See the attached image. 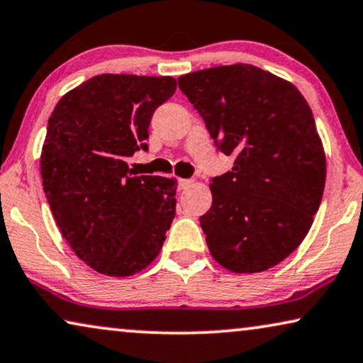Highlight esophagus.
<instances>
[{"mask_svg":"<svg viewBox=\"0 0 363 363\" xmlns=\"http://www.w3.org/2000/svg\"><path fill=\"white\" fill-rule=\"evenodd\" d=\"M191 185L193 180H188V178H180V180H178V188H180V190H186V188Z\"/></svg>","mask_w":363,"mask_h":363,"instance_id":"1","label":"esophagus"}]
</instances>
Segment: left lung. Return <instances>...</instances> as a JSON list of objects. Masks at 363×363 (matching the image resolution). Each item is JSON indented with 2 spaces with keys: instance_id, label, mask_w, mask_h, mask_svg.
<instances>
[{
  "instance_id": "1",
  "label": "left lung",
  "mask_w": 363,
  "mask_h": 363,
  "mask_svg": "<svg viewBox=\"0 0 363 363\" xmlns=\"http://www.w3.org/2000/svg\"><path fill=\"white\" fill-rule=\"evenodd\" d=\"M214 145L234 155L211 178L199 218L214 260L235 273L269 270L306 238L323 199L325 155L311 108L295 85L249 64L178 78Z\"/></svg>"
}]
</instances>
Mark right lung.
I'll use <instances>...</instances> for the list:
<instances>
[{
    "instance_id": "obj_1",
    "label": "right lung",
    "mask_w": 363,
    "mask_h": 363,
    "mask_svg": "<svg viewBox=\"0 0 363 363\" xmlns=\"http://www.w3.org/2000/svg\"><path fill=\"white\" fill-rule=\"evenodd\" d=\"M172 77L96 75L60 98L42 145L44 193L73 252L103 275L129 277L159 255L175 218L177 180L134 177Z\"/></svg>"
}]
</instances>
